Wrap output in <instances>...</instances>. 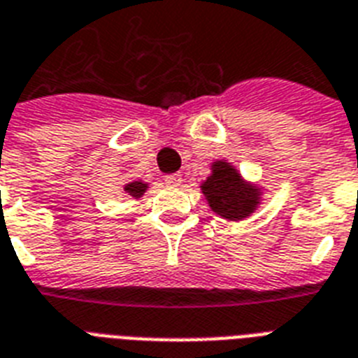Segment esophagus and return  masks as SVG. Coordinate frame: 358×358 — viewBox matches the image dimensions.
<instances>
[{"instance_id": "1", "label": "esophagus", "mask_w": 358, "mask_h": 358, "mask_svg": "<svg viewBox=\"0 0 358 358\" xmlns=\"http://www.w3.org/2000/svg\"><path fill=\"white\" fill-rule=\"evenodd\" d=\"M165 184L169 187H178L182 184V176L180 174H169V176H165Z\"/></svg>"}]
</instances>
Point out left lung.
<instances>
[{"instance_id":"obj_1","label":"left lung","mask_w":358,"mask_h":358,"mask_svg":"<svg viewBox=\"0 0 358 358\" xmlns=\"http://www.w3.org/2000/svg\"><path fill=\"white\" fill-rule=\"evenodd\" d=\"M210 171L201 191L215 215L227 221H243L260 208L264 187L245 180L229 159H215Z\"/></svg>"}]
</instances>
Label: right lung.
I'll list each match as a JSON object with an SVG mask.
<instances>
[{"label": "right lung", "instance_id": "obj_1", "mask_svg": "<svg viewBox=\"0 0 358 358\" xmlns=\"http://www.w3.org/2000/svg\"><path fill=\"white\" fill-rule=\"evenodd\" d=\"M146 189H148V184L143 182V180H134V182L124 185V193L131 196V199H141L146 193Z\"/></svg>", "mask_w": 358, "mask_h": 358}]
</instances>
